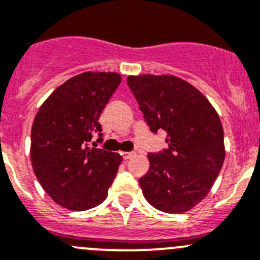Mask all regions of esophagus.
<instances>
[{"label":"esophagus","instance_id":"esophagus-1","mask_svg":"<svg viewBox=\"0 0 260 260\" xmlns=\"http://www.w3.org/2000/svg\"><path fill=\"white\" fill-rule=\"evenodd\" d=\"M135 156H136V152H133V151L124 152V154H123V157H124V160H129V159H132V157H135Z\"/></svg>","mask_w":260,"mask_h":260}]
</instances>
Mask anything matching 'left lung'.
<instances>
[{
	"label": "left lung",
	"mask_w": 260,
	"mask_h": 260,
	"mask_svg": "<svg viewBox=\"0 0 260 260\" xmlns=\"http://www.w3.org/2000/svg\"><path fill=\"white\" fill-rule=\"evenodd\" d=\"M128 87L150 131L167 132L168 149L149 152L138 179L145 199L166 213H185L209 193L224 161L223 127L199 89L174 75H129Z\"/></svg>",
	"instance_id": "8db88e82"
}]
</instances>
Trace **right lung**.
<instances>
[{
  "instance_id": "add662e5",
  "label": "right lung",
  "mask_w": 260,
  "mask_h": 260,
  "mask_svg": "<svg viewBox=\"0 0 260 260\" xmlns=\"http://www.w3.org/2000/svg\"><path fill=\"white\" fill-rule=\"evenodd\" d=\"M122 82L113 72H84L57 87L41 105L30 135L36 177L55 203L69 210L103 203L123 157L88 147L99 137L101 113Z\"/></svg>"
}]
</instances>
